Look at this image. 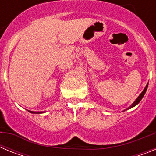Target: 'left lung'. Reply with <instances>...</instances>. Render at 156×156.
Returning <instances> with one entry per match:
<instances>
[{
  "label": "left lung",
  "mask_w": 156,
  "mask_h": 156,
  "mask_svg": "<svg viewBox=\"0 0 156 156\" xmlns=\"http://www.w3.org/2000/svg\"><path fill=\"white\" fill-rule=\"evenodd\" d=\"M148 84H147V86L145 87V88H144V90H143V91L141 92V94H140L139 95L138 98H137L136 99V101H135L134 102H133V104L129 106V108H133V107H134V106L136 105H137V104H138L139 102H140V100H141V99H142V98L144 97V94H145L146 90H147V88H148Z\"/></svg>",
  "instance_id": "8db88e82"
}]
</instances>
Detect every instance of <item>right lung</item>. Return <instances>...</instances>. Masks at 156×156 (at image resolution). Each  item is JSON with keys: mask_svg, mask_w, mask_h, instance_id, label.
<instances>
[{"mask_svg": "<svg viewBox=\"0 0 156 156\" xmlns=\"http://www.w3.org/2000/svg\"><path fill=\"white\" fill-rule=\"evenodd\" d=\"M30 112H31V113H41V112H32V111H30Z\"/></svg>", "mask_w": 156, "mask_h": 156, "instance_id": "1", "label": "right lung"}]
</instances>
